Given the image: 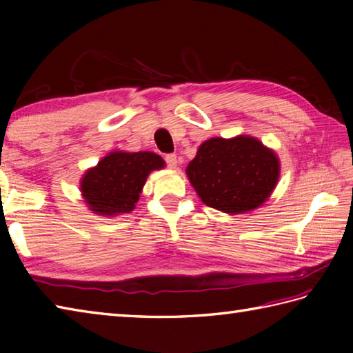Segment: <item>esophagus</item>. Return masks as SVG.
Listing matches in <instances>:
<instances>
[{"label":"esophagus","mask_w":353,"mask_h":353,"mask_svg":"<svg viewBox=\"0 0 353 353\" xmlns=\"http://www.w3.org/2000/svg\"><path fill=\"white\" fill-rule=\"evenodd\" d=\"M165 161H167V165L171 170H176L177 165H179V159L176 154H167L165 156Z\"/></svg>","instance_id":"1"}]
</instances>
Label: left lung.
Returning a JSON list of instances; mask_svg holds the SVG:
<instances>
[{"label": "left lung", "instance_id": "1", "mask_svg": "<svg viewBox=\"0 0 353 353\" xmlns=\"http://www.w3.org/2000/svg\"><path fill=\"white\" fill-rule=\"evenodd\" d=\"M197 196L209 208L229 215L261 208L272 196L281 176V161L250 134L209 138L186 167Z\"/></svg>", "mask_w": 353, "mask_h": 353}]
</instances>
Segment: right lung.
<instances>
[{
    "mask_svg": "<svg viewBox=\"0 0 353 353\" xmlns=\"http://www.w3.org/2000/svg\"><path fill=\"white\" fill-rule=\"evenodd\" d=\"M165 161L153 152L115 150L80 179V192L89 211L101 216L132 212L152 171L162 170Z\"/></svg>",
    "mask_w": 353,
    "mask_h": 353,
    "instance_id": "obj_1",
    "label": "right lung"
}]
</instances>
